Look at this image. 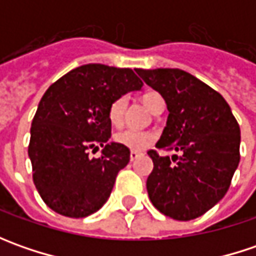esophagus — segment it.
Masks as SVG:
<instances>
[{"mask_svg":"<svg viewBox=\"0 0 256 256\" xmlns=\"http://www.w3.org/2000/svg\"><path fill=\"white\" fill-rule=\"evenodd\" d=\"M141 155V152H136V151H131V154H130V158H131V161H135L138 156Z\"/></svg>","mask_w":256,"mask_h":256,"instance_id":"1","label":"esophagus"}]
</instances>
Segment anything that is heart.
Segmentation results:
<instances>
[{
	"instance_id": "obj_1",
	"label": "heart",
	"mask_w": 256,
	"mask_h": 256,
	"mask_svg": "<svg viewBox=\"0 0 256 256\" xmlns=\"http://www.w3.org/2000/svg\"><path fill=\"white\" fill-rule=\"evenodd\" d=\"M144 105L152 111L154 108L160 102H164L162 98L156 92H148L144 95L142 98ZM126 104H128V98L125 95H120L108 106V120L114 126H120L124 122V115H125V110H126ZM114 141L125 146L128 150L132 151H144L145 148H148L151 144L155 141V134L150 132V131H135V130H125L121 132H116L114 135Z\"/></svg>"
}]
</instances>
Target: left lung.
I'll use <instances>...</instances> for the list:
<instances>
[{"label": "left lung", "mask_w": 256, "mask_h": 256, "mask_svg": "<svg viewBox=\"0 0 256 256\" xmlns=\"http://www.w3.org/2000/svg\"><path fill=\"white\" fill-rule=\"evenodd\" d=\"M162 95L168 120L156 148L148 151L154 170L146 180L152 205L176 221H191L221 201L240 164L241 130L221 94L178 68L135 70Z\"/></svg>", "instance_id": "1"}]
</instances>
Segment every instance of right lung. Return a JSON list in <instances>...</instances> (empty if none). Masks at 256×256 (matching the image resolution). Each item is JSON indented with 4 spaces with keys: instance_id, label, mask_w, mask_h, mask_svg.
I'll return each instance as SVG.
<instances>
[{
    "instance_id": "obj_1",
    "label": "right lung",
    "mask_w": 256,
    "mask_h": 256,
    "mask_svg": "<svg viewBox=\"0 0 256 256\" xmlns=\"http://www.w3.org/2000/svg\"><path fill=\"white\" fill-rule=\"evenodd\" d=\"M142 85L130 68L86 64L45 91L31 124L28 156L35 188L52 211L84 218L110 198L118 172L130 162V150L108 144V106ZM98 144L103 155L90 158L88 150Z\"/></svg>"
}]
</instances>
